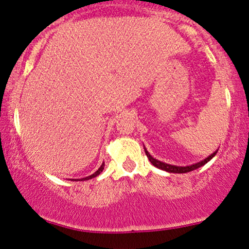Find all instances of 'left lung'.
Instances as JSON below:
<instances>
[{"label": "left lung", "instance_id": "obj_1", "mask_svg": "<svg viewBox=\"0 0 249 249\" xmlns=\"http://www.w3.org/2000/svg\"><path fill=\"white\" fill-rule=\"evenodd\" d=\"M144 152H146V155H147L148 160H149L150 163H152L154 167H156V168L162 169V170H166V172H168V173H178V174H180V173H181V174H182V173L192 172V170L197 169V168H200V167H202L203 164H206L208 161H211L212 159L214 158L215 154H216V153H217V150H215L213 154L209 155L208 158L205 159V160H202V161H200V162H196V163L191 164V166H183V167L182 166H174V164H169V163H166V162H162V161L156 160V159L153 158V156L150 155L149 153H148V150L146 149V148H144Z\"/></svg>", "mask_w": 249, "mask_h": 249}]
</instances>
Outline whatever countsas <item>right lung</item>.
<instances>
[{"label":"right lung","instance_id":"1","mask_svg":"<svg viewBox=\"0 0 249 249\" xmlns=\"http://www.w3.org/2000/svg\"><path fill=\"white\" fill-rule=\"evenodd\" d=\"M103 168H105V162H103V163L101 164V167H100V168L97 169L96 172L94 173V174L89 175V177H87V178H72V180H75V181H86V180H89V178H96L97 175H100V174H101V172H102V170H103ZM72 180H71V181H72Z\"/></svg>","mask_w":249,"mask_h":249}]
</instances>
